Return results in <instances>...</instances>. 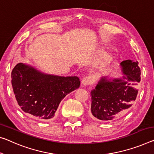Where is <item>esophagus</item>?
Here are the masks:
<instances>
[{
    "label": "esophagus",
    "mask_w": 154,
    "mask_h": 154,
    "mask_svg": "<svg viewBox=\"0 0 154 154\" xmlns=\"http://www.w3.org/2000/svg\"><path fill=\"white\" fill-rule=\"evenodd\" d=\"M92 84H93V78H92V77L91 76H86L82 79V84L83 86H87Z\"/></svg>",
    "instance_id": "1"
}]
</instances>
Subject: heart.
I'll list each match as a JSON object with an SVG mask.
<instances>
[{
	"mask_svg": "<svg viewBox=\"0 0 154 154\" xmlns=\"http://www.w3.org/2000/svg\"><path fill=\"white\" fill-rule=\"evenodd\" d=\"M106 61H107V60H108V59H106Z\"/></svg>",
	"mask_w": 154,
	"mask_h": 154,
	"instance_id": "1",
	"label": "heart"
}]
</instances>
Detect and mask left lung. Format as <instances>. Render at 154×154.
Instances as JSON below:
<instances>
[{"label": "left lung", "mask_w": 154, "mask_h": 154, "mask_svg": "<svg viewBox=\"0 0 154 154\" xmlns=\"http://www.w3.org/2000/svg\"><path fill=\"white\" fill-rule=\"evenodd\" d=\"M123 76L120 79L102 77L91 91V116L103 121L119 119L128 111L136 99V86L140 82L138 62L131 60L121 63Z\"/></svg>", "instance_id": "1"}]
</instances>
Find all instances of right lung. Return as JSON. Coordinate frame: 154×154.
Segmentation results:
<instances>
[{"instance_id": "1", "label": "right lung", "mask_w": 154, "mask_h": 154, "mask_svg": "<svg viewBox=\"0 0 154 154\" xmlns=\"http://www.w3.org/2000/svg\"><path fill=\"white\" fill-rule=\"evenodd\" d=\"M11 77L19 106L40 120L53 118L61 101L80 86L77 77L45 74L23 63L14 68Z\"/></svg>"}]
</instances>
